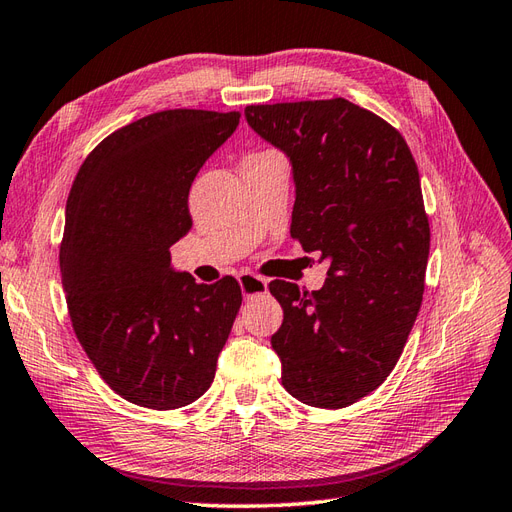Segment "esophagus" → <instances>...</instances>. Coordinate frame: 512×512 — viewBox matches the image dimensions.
<instances>
[{
	"mask_svg": "<svg viewBox=\"0 0 512 512\" xmlns=\"http://www.w3.org/2000/svg\"><path fill=\"white\" fill-rule=\"evenodd\" d=\"M238 281H240L244 298H257V296H264L268 292V281L264 277H259V274L242 272Z\"/></svg>",
	"mask_w": 512,
	"mask_h": 512,
	"instance_id": "obj_1",
	"label": "esophagus"
}]
</instances>
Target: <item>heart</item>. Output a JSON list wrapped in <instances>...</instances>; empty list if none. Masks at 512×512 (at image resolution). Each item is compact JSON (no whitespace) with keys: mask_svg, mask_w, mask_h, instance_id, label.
<instances>
[{"mask_svg":"<svg viewBox=\"0 0 512 512\" xmlns=\"http://www.w3.org/2000/svg\"><path fill=\"white\" fill-rule=\"evenodd\" d=\"M270 153H277V151H261V153H253V155H270Z\"/></svg>","mask_w":512,"mask_h":512,"instance_id":"b5f03b06","label":"heart"}]
</instances>
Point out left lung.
<instances>
[{"instance_id": "obj_1", "label": "left lung", "mask_w": 512, "mask_h": 512, "mask_svg": "<svg viewBox=\"0 0 512 512\" xmlns=\"http://www.w3.org/2000/svg\"><path fill=\"white\" fill-rule=\"evenodd\" d=\"M244 114L292 162V238L331 259L322 290L270 283L281 383L309 406L344 409L383 385L422 307L430 227L417 164L396 127L344 97Z\"/></svg>"}]
</instances>
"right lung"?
Here are the masks:
<instances>
[{"mask_svg": "<svg viewBox=\"0 0 512 512\" xmlns=\"http://www.w3.org/2000/svg\"><path fill=\"white\" fill-rule=\"evenodd\" d=\"M240 112L164 110L88 153L60 244L73 331L99 376L131 404L181 409L214 383L242 305L233 277L173 272L168 248L192 229L190 186Z\"/></svg>", "mask_w": 512, "mask_h": 512, "instance_id": "obj_1", "label": "right lung"}]
</instances>
